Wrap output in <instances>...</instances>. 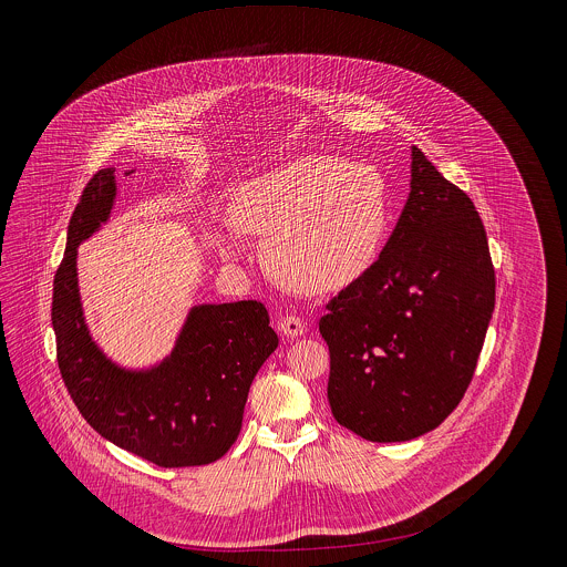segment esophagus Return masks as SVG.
I'll return each instance as SVG.
<instances>
[{
  "mask_svg": "<svg viewBox=\"0 0 567 567\" xmlns=\"http://www.w3.org/2000/svg\"><path fill=\"white\" fill-rule=\"evenodd\" d=\"M279 331H281L286 338H297V336H303L306 323H303V319L290 315V317H284V319L279 321Z\"/></svg>",
  "mask_w": 567,
  "mask_h": 567,
  "instance_id": "obj_1",
  "label": "esophagus"
}]
</instances>
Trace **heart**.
Listing matches in <instances>:
<instances>
[{
	"instance_id": "heart-1",
	"label": "heart",
	"mask_w": 567,
	"mask_h": 567,
	"mask_svg": "<svg viewBox=\"0 0 567 567\" xmlns=\"http://www.w3.org/2000/svg\"><path fill=\"white\" fill-rule=\"evenodd\" d=\"M234 225L266 238L270 272L303 292H338L378 259L389 231V187L369 163L306 155L250 178L231 205ZM238 259V231L220 238Z\"/></svg>"
}]
</instances>
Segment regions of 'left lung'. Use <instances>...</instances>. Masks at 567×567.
<instances>
[{"label":"left lung","instance_id":"8db88e82","mask_svg":"<svg viewBox=\"0 0 567 567\" xmlns=\"http://www.w3.org/2000/svg\"><path fill=\"white\" fill-rule=\"evenodd\" d=\"M410 194L378 261L319 321L333 419L373 443L412 441L463 400L495 306L470 196L412 146Z\"/></svg>","mask_w":567,"mask_h":567}]
</instances>
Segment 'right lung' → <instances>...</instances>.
I'll return each mask as SVG.
<instances>
[{
  "label": "right lung",
  "instance_id": "add662e5",
  "mask_svg": "<svg viewBox=\"0 0 567 567\" xmlns=\"http://www.w3.org/2000/svg\"><path fill=\"white\" fill-rule=\"evenodd\" d=\"M115 196V167H104L70 220L52 297L61 375L102 439L159 467L209 465L236 443L248 389L279 338L259 301L198 303L159 360L133 367L109 355L86 323L79 246L111 220Z\"/></svg>",
  "mask_w": 567,
  "mask_h": 567
}]
</instances>
